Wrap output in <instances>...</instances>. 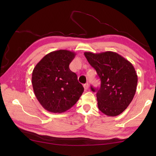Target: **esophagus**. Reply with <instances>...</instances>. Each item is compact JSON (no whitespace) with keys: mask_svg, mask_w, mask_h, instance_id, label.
Here are the masks:
<instances>
[{"mask_svg":"<svg viewBox=\"0 0 156 156\" xmlns=\"http://www.w3.org/2000/svg\"><path fill=\"white\" fill-rule=\"evenodd\" d=\"M88 87H89V85H88V83H86V84H84V88L85 90H88Z\"/></svg>","mask_w":156,"mask_h":156,"instance_id":"1","label":"esophagus"}]
</instances>
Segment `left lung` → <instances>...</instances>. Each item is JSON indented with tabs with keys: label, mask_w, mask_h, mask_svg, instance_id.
I'll list each match as a JSON object with an SVG mask.
<instances>
[{
	"label": "left lung",
	"mask_w": 156,
	"mask_h": 156,
	"mask_svg": "<svg viewBox=\"0 0 156 156\" xmlns=\"http://www.w3.org/2000/svg\"><path fill=\"white\" fill-rule=\"evenodd\" d=\"M84 55L101 81L99 88L90 87L97 92L98 109L110 117L120 115L136 92L137 75L133 66L116 52H84Z\"/></svg>",
	"instance_id": "8db88e82"
}]
</instances>
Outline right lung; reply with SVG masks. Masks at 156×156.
Segmentation results:
<instances>
[{
  "label": "right lung",
  "mask_w": 156,
  "mask_h": 156,
  "mask_svg": "<svg viewBox=\"0 0 156 156\" xmlns=\"http://www.w3.org/2000/svg\"><path fill=\"white\" fill-rule=\"evenodd\" d=\"M74 52L60 49L49 53L35 66L32 85L36 98L45 110L64 112L74 106L84 92L69 65Z\"/></svg>",
  "instance_id": "add662e5"
}]
</instances>
